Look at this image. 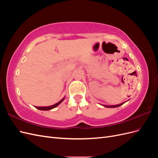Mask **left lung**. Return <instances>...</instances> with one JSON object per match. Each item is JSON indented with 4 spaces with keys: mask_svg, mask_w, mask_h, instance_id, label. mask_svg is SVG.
Returning a JSON list of instances; mask_svg holds the SVG:
<instances>
[{
    "mask_svg": "<svg viewBox=\"0 0 158 158\" xmlns=\"http://www.w3.org/2000/svg\"><path fill=\"white\" fill-rule=\"evenodd\" d=\"M125 103V102H124ZM124 103H120V104H118V105H116V106H104V107H109V108H114V107H119V106H121V105H123Z\"/></svg>",
    "mask_w": 158,
    "mask_h": 158,
    "instance_id": "obj_1",
    "label": "left lung"
}]
</instances>
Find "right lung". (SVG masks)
I'll return each instance as SVG.
<instances>
[{"label": "right lung", "instance_id": "1", "mask_svg": "<svg viewBox=\"0 0 158 158\" xmlns=\"http://www.w3.org/2000/svg\"><path fill=\"white\" fill-rule=\"evenodd\" d=\"M64 99V98H63V99H62L58 103H56L52 105V106H47V107H35L37 108V109H39V110H42V111H49V110H51L52 109H54L55 107L58 106L60 103H61L62 102H63Z\"/></svg>", "mask_w": 158, "mask_h": 158}]
</instances>
